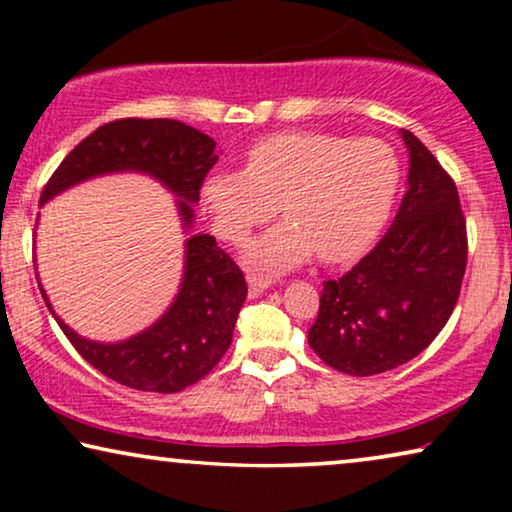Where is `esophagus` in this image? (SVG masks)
Returning a JSON list of instances; mask_svg holds the SVG:
<instances>
[{
    "mask_svg": "<svg viewBox=\"0 0 512 512\" xmlns=\"http://www.w3.org/2000/svg\"><path fill=\"white\" fill-rule=\"evenodd\" d=\"M247 282H249L251 296H261L265 289H270V286H272V279L263 277V275H249Z\"/></svg>",
    "mask_w": 512,
    "mask_h": 512,
    "instance_id": "34e87169",
    "label": "esophagus"
}]
</instances>
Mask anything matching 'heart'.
Listing matches in <instances>:
<instances>
[{"instance_id": "1", "label": "heart", "mask_w": 512, "mask_h": 512, "mask_svg": "<svg viewBox=\"0 0 512 512\" xmlns=\"http://www.w3.org/2000/svg\"><path fill=\"white\" fill-rule=\"evenodd\" d=\"M401 165L380 139L282 132L251 146L242 170L209 174L202 205L216 235L240 244L275 214L284 221L244 251L256 268L279 272L310 261L340 263L380 235L394 207Z\"/></svg>"}]
</instances>
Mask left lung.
<instances>
[{
  "label": "left lung",
  "mask_w": 512,
  "mask_h": 512,
  "mask_svg": "<svg viewBox=\"0 0 512 512\" xmlns=\"http://www.w3.org/2000/svg\"><path fill=\"white\" fill-rule=\"evenodd\" d=\"M408 191L391 228L352 270L324 282L307 342L340 373L394 370L436 340L457 305L466 272L459 193L433 153L401 130Z\"/></svg>",
  "instance_id": "1"
}]
</instances>
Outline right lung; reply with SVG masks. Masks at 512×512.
<instances>
[{
    "label": "right lung",
    "mask_w": 512,
    "mask_h": 512,
    "mask_svg": "<svg viewBox=\"0 0 512 512\" xmlns=\"http://www.w3.org/2000/svg\"><path fill=\"white\" fill-rule=\"evenodd\" d=\"M219 160L216 142L205 132L172 118H123L100 125L62 160L41 193L39 205L55 195L104 177L137 172L156 179L177 202L184 242V275L170 307L149 328L118 342L88 340L72 331L48 300L62 333L90 366L130 389L174 394L205 377L233 342V328L247 282L212 235H191L200 186Z\"/></svg>",
    "instance_id": "1"
}]
</instances>
